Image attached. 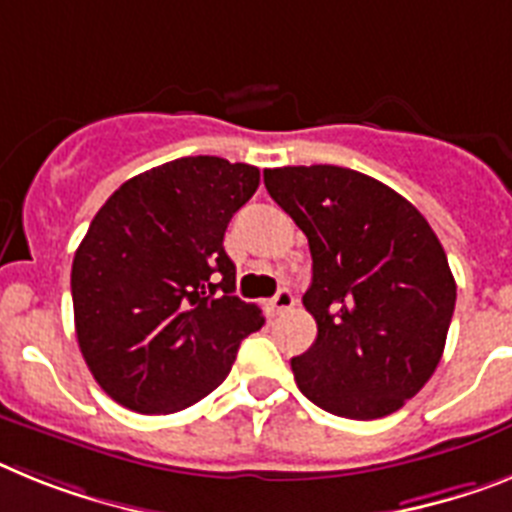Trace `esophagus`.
<instances>
[{"label":"esophagus","instance_id":"obj_1","mask_svg":"<svg viewBox=\"0 0 512 512\" xmlns=\"http://www.w3.org/2000/svg\"><path fill=\"white\" fill-rule=\"evenodd\" d=\"M269 305H272L274 313H285V310H290L292 305H295V298H292V292L287 290V287H282V290L274 295L272 303H269Z\"/></svg>","mask_w":512,"mask_h":512}]
</instances>
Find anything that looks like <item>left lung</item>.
Here are the masks:
<instances>
[{"mask_svg": "<svg viewBox=\"0 0 512 512\" xmlns=\"http://www.w3.org/2000/svg\"><path fill=\"white\" fill-rule=\"evenodd\" d=\"M264 186L313 256L303 305L318 336L290 362L298 388L336 417L396 412L438 368L456 308L438 235L414 204L357 170L287 165L264 170Z\"/></svg>", "mask_w": 512, "mask_h": 512, "instance_id": "left-lung-1", "label": "left lung"}]
</instances>
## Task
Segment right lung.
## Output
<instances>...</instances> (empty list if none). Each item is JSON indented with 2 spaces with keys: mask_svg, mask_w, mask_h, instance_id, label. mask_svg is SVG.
Wrapping results in <instances>:
<instances>
[{
  "mask_svg": "<svg viewBox=\"0 0 512 512\" xmlns=\"http://www.w3.org/2000/svg\"><path fill=\"white\" fill-rule=\"evenodd\" d=\"M259 168L196 155L129 178L98 209L72 261L74 329L98 386L131 412L202 401L264 326L235 298L227 222Z\"/></svg>",
  "mask_w": 512,
  "mask_h": 512,
  "instance_id": "add662e5",
  "label": "right lung"
}]
</instances>
